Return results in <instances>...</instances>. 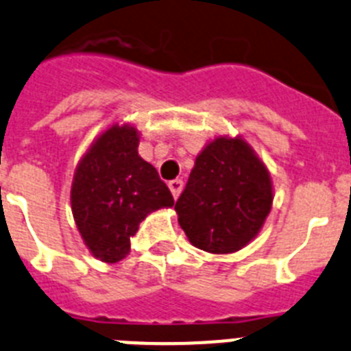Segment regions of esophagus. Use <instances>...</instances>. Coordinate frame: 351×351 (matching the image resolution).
Wrapping results in <instances>:
<instances>
[{"label": "esophagus", "mask_w": 351, "mask_h": 351, "mask_svg": "<svg viewBox=\"0 0 351 351\" xmlns=\"http://www.w3.org/2000/svg\"><path fill=\"white\" fill-rule=\"evenodd\" d=\"M169 188H170V191H172L173 199H178L179 193H181V190H182V181L181 179H173V181L169 182Z\"/></svg>", "instance_id": "34e87169"}]
</instances>
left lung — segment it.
I'll use <instances>...</instances> for the list:
<instances>
[{"label":"left lung","mask_w":351,"mask_h":351,"mask_svg":"<svg viewBox=\"0 0 351 351\" xmlns=\"http://www.w3.org/2000/svg\"><path fill=\"white\" fill-rule=\"evenodd\" d=\"M271 202V178L256 151L241 136H218L197 156L176 213L193 247L232 254L259 234Z\"/></svg>","instance_id":"1"}]
</instances>
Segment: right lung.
<instances>
[{"mask_svg":"<svg viewBox=\"0 0 351 351\" xmlns=\"http://www.w3.org/2000/svg\"><path fill=\"white\" fill-rule=\"evenodd\" d=\"M138 143L134 125L113 124L92 142L74 172V221L86 248L103 263L124 259L140 221L173 206L158 170L140 158Z\"/></svg>","mask_w":351,"mask_h":351,"instance_id":"right-lung-1","label":"right lung"}]
</instances>
